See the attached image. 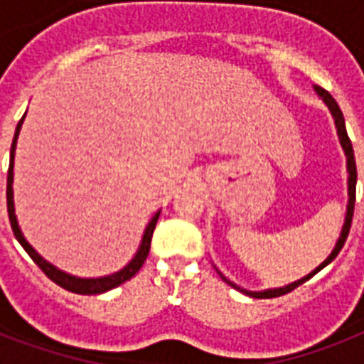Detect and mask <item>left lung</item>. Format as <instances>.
<instances>
[{
  "instance_id": "1",
  "label": "left lung",
  "mask_w": 364,
  "mask_h": 364,
  "mask_svg": "<svg viewBox=\"0 0 364 364\" xmlns=\"http://www.w3.org/2000/svg\"><path fill=\"white\" fill-rule=\"evenodd\" d=\"M316 92L319 94L323 98V102L328 105V109H331V113H333L334 117V122H336V128H338V136H340V143H342V147H344L346 151V156H348V171H350V179H348V191H350V202H348V213H346V223H344V228H342V234H340L338 242H336V245H334L333 253L328 255V259L323 262V264H319L316 268V270L311 272V274H308L306 277H302V279H299V282L291 283V285H287V287H279V289H274V291H262V293H253V291H245V289H240L238 285H234L232 282H228L227 277L221 276L225 282L228 283V285H232V287H236L238 291H242V293L249 294V296H253V299H274V296H282V294H287L291 293L293 289H296L299 285H302V283H306L310 277H314L319 270H323L325 266L328 264V262H333L334 259H336V255L340 253V249L344 247L346 240H348V234H350V228H351V219H353V210H355V183H357V166H355V154H353V147H351V139L350 136H348V132H346V122H344V115H342V111H340L338 104H336V100L331 96V94L325 90V88L321 87H316Z\"/></svg>"
}]
</instances>
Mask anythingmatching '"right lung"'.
<instances>
[{"label": "right lung", "mask_w": 364, "mask_h": 364, "mask_svg": "<svg viewBox=\"0 0 364 364\" xmlns=\"http://www.w3.org/2000/svg\"><path fill=\"white\" fill-rule=\"evenodd\" d=\"M22 121H24V117L20 119V122L16 124V132H14V139H13V145H11V162H9V173H7V211H9V221H11V228H13L14 232V238L18 240L20 245L26 249V253L30 255L31 260L36 262L39 268L43 270V274L48 277V279H53L56 285L60 287H64L65 291H71V293H77V294H100V293H105V291H109V289H115L119 287L121 283L128 282L132 276H136L139 268L143 266L145 259H147L149 255V249H151V238H153V232H154V227H156V221H159V215L160 211L156 215L151 219V223L147 225L145 228V234H143V240H141V245L137 249L136 257L128 262V264L122 268V270L115 272V274H111V276H105V277H94V279H82V277H75V276H70V274H65V272H60L58 268H54L53 264H48L47 260L41 259L39 255L33 251L30 243L26 242L22 232H20L18 228V223H16V217H14V204H13V159H14V149H16V137H18V132H20V126H22Z\"/></svg>", "instance_id": "1"}]
</instances>
